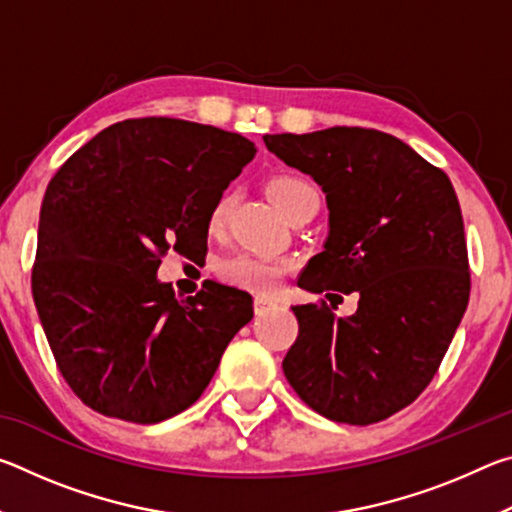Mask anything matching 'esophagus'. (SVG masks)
<instances>
[{
	"instance_id": "1",
	"label": "esophagus",
	"mask_w": 512,
	"mask_h": 512,
	"mask_svg": "<svg viewBox=\"0 0 512 512\" xmlns=\"http://www.w3.org/2000/svg\"><path fill=\"white\" fill-rule=\"evenodd\" d=\"M253 307H255V314L262 316L266 311H271L275 307V302L271 298H264V296H255L253 300Z\"/></svg>"
}]
</instances>
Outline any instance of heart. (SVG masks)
Returning a JSON list of instances; mask_svg holds the SVG:
<instances>
[{
  "instance_id": "heart-1",
  "label": "heart",
  "mask_w": 512,
  "mask_h": 512,
  "mask_svg": "<svg viewBox=\"0 0 512 512\" xmlns=\"http://www.w3.org/2000/svg\"><path fill=\"white\" fill-rule=\"evenodd\" d=\"M266 192L271 196V201L277 205L284 216H291V212L305 201L307 196L316 194V189L311 187L305 178L300 176H289V173H282V176H275L268 180ZM232 201H235V194L221 192L212 203L210 212H207V230L210 232H221L225 216H228ZM291 271L289 259H275V257H264V255H253V253H235L230 257H223L219 264H216V275L219 280L230 284V287L253 291V293H273L280 287L282 277Z\"/></svg>"
}]
</instances>
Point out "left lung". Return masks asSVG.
Returning a JSON list of instances; mask_svg holds the SVG:
<instances>
[{
	"label": "left lung",
	"instance_id": "8db88e82",
	"mask_svg": "<svg viewBox=\"0 0 512 512\" xmlns=\"http://www.w3.org/2000/svg\"><path fill=\"white\" fill-rule=\"evenodd\" d=\"M268 151L323 187L329 237L298 284L325 300L293 307L282 361L293 391L343 424H375L431 384L470 300V262L452 180L397 137L359 126L264 135ZM360 293L339 319L333 300Z\"/></svg>",
	"mask_w": 512,
	"mask_h": 512
}]
</instances>
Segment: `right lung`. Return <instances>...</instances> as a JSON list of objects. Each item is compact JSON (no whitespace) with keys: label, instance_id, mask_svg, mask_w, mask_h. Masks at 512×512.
I'll use <instances>...</instances> for the list:
<instances>
[{"label":"right lung","instance_id":"obj_1","mask_svg":"<svg viewBox=\"0 0 512 512\" xmlns=\"http://www.w3.org/2000/svg\"><path fill=\"white\" fill-rule=\"evenodd\" d=\"M239 133L124 119L51 178L31 291L56 366L106 418L155 424L192 406L253 318L250 293L203 282L178 300L160 259L207 250V212L255 158Z\"/></svg>","mask_w":512,"mask_h":512}]
</instances>
